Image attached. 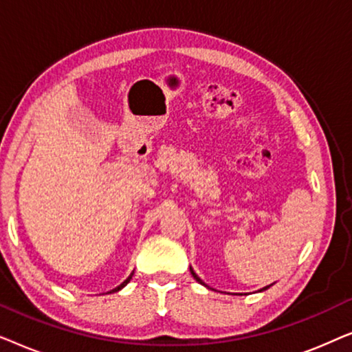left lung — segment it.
<instances>
[{
  "mask_svg": "<svg viewBox=\"0 0 352 352\" xmlns=\"http://www.w3.org/2000/svg\"><path fill=\"white\" fill-rule=\"evenodd\" d=\"M190 274H192V276H194V278H195V280H197V282H199V283H201V285H204V287H206V288H210L208 285H206V283H205L204 280H201V278H200L199 276H197V274H195V271H194V269H192V266H190ZM271 285H272V283H271ZM271 285H267V287H263V288H261V290H258V292H264V290H267V288H269V287H271ZM239 295H242V293H239Z\"/></svg>",
  "mask_w": 352,
  "mask_h": 352,
  "instance_id": "1",
  "label": "left lung"
}]
</instances>
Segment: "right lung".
<instances>
[{
    "instance_id": "obj_1",
    "label": "right lung",
    "mask_w": 352,
    "mask_h": 352,
    "mask_svg": "<svg viewBox=\"0 0 352 352\" xmlns=\"http://www.w3.org/2000/svg\"><path fill=\"white\" fill-rule=\"evenodd\" d=\"M133 274H134V271H133L131 274H129V277L126 278V280H124L123 283H120V285H118L117 288H113V290H110V292H107V293H115V292H120V290H122V288H123V287H126V285H128V282H129V280H131V278H133Z\"/></svg>"
}]
</instances>
